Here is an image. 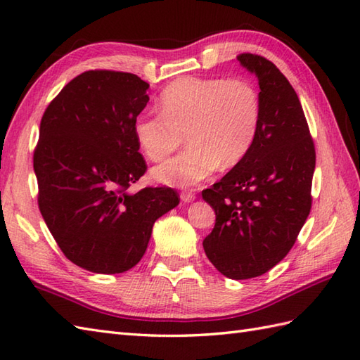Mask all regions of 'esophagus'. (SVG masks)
I'll use <instances>...</instances> for the list:
<instances>
[{"instance_id":"34e87169","label":"esophagus","mask_w":360,"mask_h":360,"mask_svg":"<svg viewBox=\"0 0 360 360\" xmlns=\"http://www.w3.org/2000/svg\"><path fill=\"white\" fill-rule=\"evenodd\" d=\"M181 201L184 202V204H188V202L195 201V193H192V192H182L181 193Z\"/></svg>"}]
</instances>
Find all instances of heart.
I'll return each instance as SVG.
<instances>
[{
	"label": "heart",
	"mask_w": 360,
	"mask_h": 360,
	"mask_svg": "<svg viewBox=\"0 0 360 360\" xmlns=\"http://www.w3.org/2000/svg\"><path fill=\"white\" fill-rule=\"evenodd\" d=\"M162 112H142L133 125L136 142L150 160L188 148L151 172L160 184L188 187L221 165L231 168L246 158L262 122V98L243 79L184 77L159 98Z\"/></svg>",
	"instance_id": "b5f03b06"
}]
</instances>
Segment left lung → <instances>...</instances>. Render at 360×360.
<instances>
[{
  "instance_id": "8db88e82",
  "label": "left lung",
  "mask_w": 360,
  "mask_h": 360,
  "mask_svg": "<svg viewBox=\"0 0 360 360\" xmlns=\"http://www.w3.org/2000/svg\"><path fill=\"white\" fill-rule=\"evenodd\" d=\"M236 60L258 79L262 122L246 158L202 192L217 215L202 246L227 278L246 280L272 269L294 246L311 210L316 150L300 101L278 68L254 53Z\"/></svg>"
}]
</instances>
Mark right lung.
Listing matches in <instances>:
<instances>
[{"label": "right lung", "mask_w": 360, "mask_h": 360, "mask_svg": "<svg viewBox=\"0 0 360 360\" xmlns=\"http://www.w3.org/2000/svg\"><path fill=\"white\" fill-rule=\"evenodd\" d=\"M148 88L134 74L86 71L43 114L34 153L38 207L66 258L89 272L131 269L155 221L179 204L168 187L127 192L147 170L133 125Z\"/></svg>", "instance_id": "obj_1"}]
</instances>
